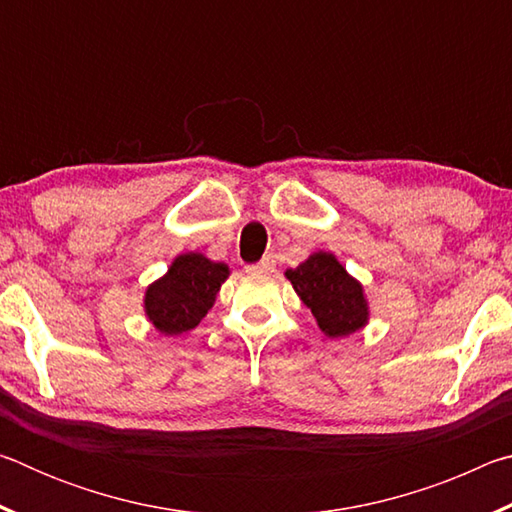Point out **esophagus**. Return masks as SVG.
Masks as SVG:
<instances>
[{
  "mask_svg": "<svg viewBox=\"0 0 512 512\" xmlns=\"http://www.w3.org/2000/svg\"><path fill=\"white\" fill-rule=\"evenodd\" d=\"M273 268H275V259L271 255H266L262 262H257V264L250 266V271H255V273H271Z\"/></svg>",
  "mask_w": 512,
  "mask_h": 512,
  "instance_id": "1",
  "label": "esophagus"
}]
</instances>
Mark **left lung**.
Masks as SVG:
<instances>
[{
    "label": "left lung",
    "instance_id": "obj_1",
    "mask_svg": "<svg viewBox=\"0 0 512 512\" xmlns=\"http://www.w3.org/2000/svg\"><path fill=\"white\" fill-rule=\"evenodd\" d=\"M302 302L311 309L318 327L329 339L350 336L368 323L363 287L348 275L332 253H314L298 268L284 273Z\"/></svg>",
    "mask_w": 512,
    "mask_h": 512
}]
</instances>
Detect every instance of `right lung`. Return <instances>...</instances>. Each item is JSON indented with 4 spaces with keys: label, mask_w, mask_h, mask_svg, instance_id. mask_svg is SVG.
I'll list each match as a JSON object with an SVG mask.
<instances>
[{
    "label": "right lung",
    "mask_w": 512,
    "mask_h": 512,
    "mask_svg": "<svg viewBox=\"0 0 512 512\" xmlns=\"http://www.w3.org/2000/svg\"><path fill=\"white\" fill-rule=\"evenodd\" d=\"M228 273V266L212 262L201 253L176 257L167 275L146 289V316L158 332L167 336L189 332L212 309Z\"/></svg>",
    "instance_id": "obj_1"
}]
</instances>
